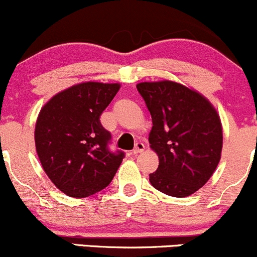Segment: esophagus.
Listing matches in <instances>:
<instances>
[{
	"mask_svg": "<svg viewBox=\"0 0 257 257\" xmlns=\"http://www.w3.org/2000/svg\"><path fill=\"white\" fill-rule=\"evenodd\" d=\"M143 151H145V145H143L142 142H137L136 146H135L134 151H132V154H134V156H137V154Z\"/></svg>",
	"mask_w": 257,
	"mask_h": 257,
	"instance_id": "34e87169",
	"label": "esophagus"
}]
</instances>
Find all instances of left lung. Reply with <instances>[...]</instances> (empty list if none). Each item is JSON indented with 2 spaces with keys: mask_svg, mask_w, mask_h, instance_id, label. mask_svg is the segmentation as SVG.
Listing matches in <instances>:
<instances>
[{
  "mask_svg": "<svg viewBox=\"0 0 257 257\" xmlns=\"http://www.w3.org/2000/svg\"><path fill=\"white\" fill-rule=\"evenodd\" d=\"M152 116L151 148L159 165L150 174L154 189L186 197L205 185L220 161L222 122L211 101L173 81L136 85Z\"/></svg>",
  "mask_w": 257,
  "mask_h": 257,
  "instance_id": "8db88e82",
  "label": "left lung"
}]
</instances>
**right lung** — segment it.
Instances as JSON below:
<instances>
[{
	"label": "right lung",
	"instance_id": "add662e5",
	"mask_svg": "<svg viewBox=\"0 0 257 257\" xmlns=\"http://www.w3.org/2000/svg\"><path fill=\"white\" fill-rule=\"evenodd\" d=\"M118 83L83 82L54 95L35 123V148L44 172L70 197H88L111 183L125 153L107 148L111 135L100 115Z\"/></svg>",
	"mask_w": 257,
	"mask_h": 257
}]
</instances>
